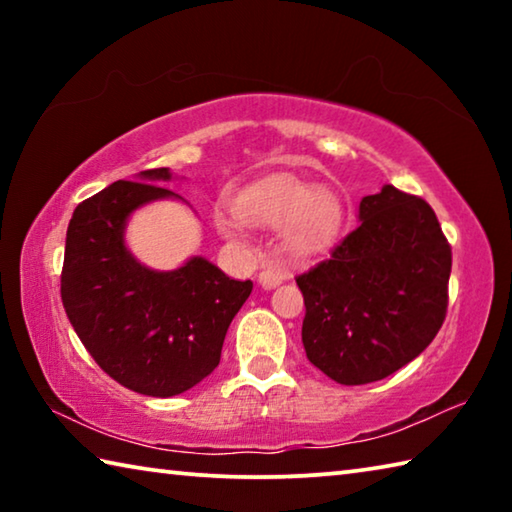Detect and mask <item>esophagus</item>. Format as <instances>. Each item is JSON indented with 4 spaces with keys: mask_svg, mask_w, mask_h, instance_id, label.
Here are the masks:
<instances>
[{
    "mask_svg": "<svg viewBox=\"0 0 512 512\" xmlns=\"http://www.w3.org/2000/svg\"><path fill=\"white\" fill-rule=\"evenodd\" d=\"M257 280H259V284H262L264 289H273V287H277V284H280V282L284 280V273L280 271V268L264 266L262 271H259Z\"/></svg>",
    "mask_w": 512,
    "mask_h": 512,
    "instance_id": "34e87169",
    "label": "esophagus"
}]
</instances>
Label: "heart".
I'll list each match as a JSON object with an SVG mask.
<instances>
[{"mask_svg":"<svg viewBox=\"0 0 512 512\" xmlns=\"http://www.w3.org/2000/svg\"><path fill=\"white\" fill-rule=\"evenodd\" d=\"M237 214L216 212V225L225 237H237L241 225L280 228L284 222V248L291 257L305 259L332 246L341 230L343 207L329 189H316L287 173L264 178L239 194Z\"/></svg>","mask_w":512,"mask_h":512,"instance_id":"1","label":"heart"}]
</instances>
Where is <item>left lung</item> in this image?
I'll use <instances>...</instances> for the list:
<instances>
[{
	"instance_id": "obj_1",
	"label": "left lung",
	"mask_w": 512,
	"mask_h": 512,
	"mask_svg": "<svg viewBox=\"0 0 512 512\" xmlns=\"http://www.w3.org/2000/svg\"><path fill=\"white\" fill-rule=\"evenodd\" d=\"M359 225L296 277L307 359L345 386L379 381L436 339L447 314L452 246L427 201L384 185Z\"/></svg>"
}]
</instances>
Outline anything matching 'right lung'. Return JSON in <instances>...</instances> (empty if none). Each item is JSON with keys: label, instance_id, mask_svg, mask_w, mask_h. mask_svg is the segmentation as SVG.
<instances>
[{"label": "right lung", "instance_id": "right-lung-1", "mask_svg": "<svg viewBox=\"0 0 512 512\" xmlns=\"http://www.w3.org/2000/svg\"><path fill=\"white\" fill-rule=\"evenodd\" d=\"M117 180L79 203L67 228L60 298L99 368L151 397L185 393L219 366L225 332L253 291L203 257L176 271H151L128 253V216L158 198L167 167Z\"/></svg>", "mask_w": 512, "mask_h": 512}]
</instances>
